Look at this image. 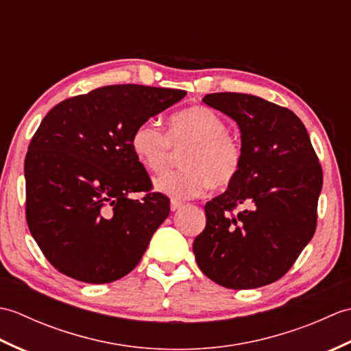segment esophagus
<instances>
[{
	"label": "esophagus",
	"instance_id": "obj_1",
	"mask_svg": "<svg viewBox=\"0 0 351 351\" xmlns=\"http://www.w3.org/2000/svg\"><path fill=\"white\" fill-rule=\"evenodd\" d=\"M181 206H182V202H180V200H176V199H171V200H170V210H171V211L180 210Z\"/></svg>",
	"mask_w": 351,
	"mask_h": 351
}]
</instances>
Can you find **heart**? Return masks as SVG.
<instances>
[{
	"mask_svg": "<svg viewBox=\"0 0 351 351\" xmlns=\"http://www.w3.org/2000/svg\"><path fill=\"white\" fill-rule=\"evenodd\" d=\"M131 149L141 166L158 171L175 149L184 167L166 170L154 180L156 191L173 199L196 197L210 187L225 189L240 175L244 151L214 110L196 106L170 117L164 131L154 121L141 122L131 136Z\"/></svg>",
	"mask_w": 351,
	"mask_h": 351,
	"instance_id": "obj_1",
	"label": "heart"
}]
</instances>
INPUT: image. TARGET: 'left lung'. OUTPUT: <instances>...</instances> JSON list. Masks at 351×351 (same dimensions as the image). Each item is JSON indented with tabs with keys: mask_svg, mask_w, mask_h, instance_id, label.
I'll use <instances>...</instances> for the list:
<instances>
[{
	"mask_svg": "<svg viewBox=\"0 0 351 351\" xmlns=\"http://www.w3.org/2000/svg\"><path fill=\"white\" fill-rule=\"evenodd\" d=\"M206 106L240 126L244 161L223 195L205 205L206 226L193 243L197 265L230 289L273 283L317 229L323 170L293 111L245 93H210ZM238 204L246 210L233 214Z\"/></svg>",
	"mask_w": 351,
	"mask_h": 351,
	"instance_id": "obj_1",
	"label": "left lung"
}]
</instances>
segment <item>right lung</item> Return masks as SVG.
<instances>
[{
    "label": "right lung",
    "instance_id": "obj_1",
    "mask_svg": "<svg viewBox=\"0 0 351 351\" xmlns=\"http://www.w3.org/2000/svg\"><path fill=\"white\" fill-rule=\"evenodd\" d=\"M187 95L116 84L64 99L43 117L25 156V217L51 265L87 283L123 278L140 263L170 200L131 149L136 126ZM143 191L140 201L131 192Z\"/></svg>",
    "mask_w": 351,
    "mask_h": 351
}]
</instances>
